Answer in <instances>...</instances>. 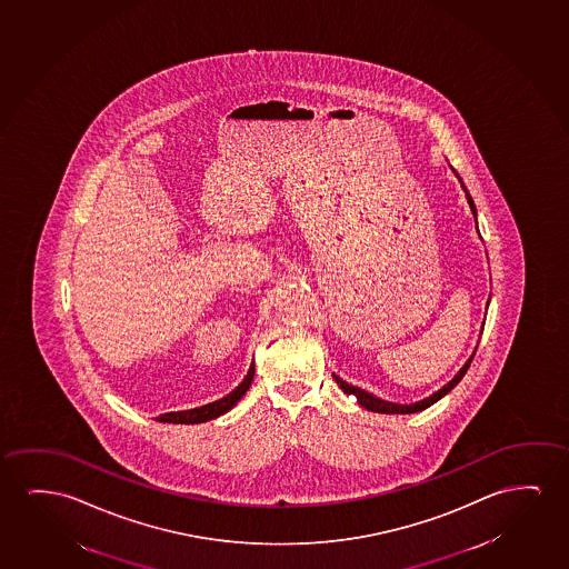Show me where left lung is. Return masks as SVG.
<instances>
[{"mask_svg": "<svg viewBox=\"0 0 569 569\" xmlns=\"http://www.w3.org/2000/svg\"><path fill=\"white\" fill-rule=\"evenodd\" d=\"M452 169V168H450ZM452 173L457 176L458 181H460V187L465 189L466 192V200H468V204H470V210H472L473 218H476V228H478V210H476V204H473L472 197H470V192H468V189H466V184L462 183V179H460V176L457 173V169H452ZM488 312V310H486ZM478 349V347H476ZM473 355H476V351L472 352V357L470 359L466 360L465 367L462 369L458 370L457 375H455V378L450 380V382H447V385L442 386L440 390H437V392L431 393L429 398H423V400L413 401V403H396V401H386L380 400V398H377L375 393L367 392V390H362V388H359V386H352L349 385V382H345V380H341V378L337 377V375H333V378H336L337 385H339V388L343 390L347 396H355L357 398V403L359 406H362L365 409H369V411H375V413H417V411H423V409L429 408V406H432L435 401H439L442 396H447V393L455 388V386L462 380V377L466 375V370H468V367H470V362H472Z\"/></svg>", "mask_w": 569, "mask_h": 569, "instance_id": "8db88e82", "label": "left lung"}]
</instances>
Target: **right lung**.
Listing matches in <instances>:
<instances>
[{
  "mask_svg": "<svg viewBox=\"0 0 569 569\" xmlns=\"http://www.w3.org/2000/svg\"><path fill=\"white\" fill-rule=\"evenodd\" d=\"M253 375H256V367L251 365V367H249L248 375H246V378L241 380V385L238 386L236 390L228 393V396H224V398L212 401V403H207V406H200V408L163 413V416L158 417V421H160V423L194 425L204 423V421H210V419H217V417L224 416L226 411H230V409H232L233 406L243 398V393L248 392L249 386L253 382Z\"/></svg>",
  "mask_w": 569,
  "mask_h": 569,
  "instance_id": "obj_1",
  "label": "right lung"
}]
</instances>
